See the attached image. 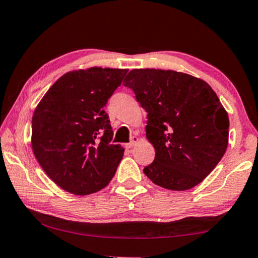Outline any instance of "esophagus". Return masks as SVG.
I'll use <instances>...</instances> for the list:
<instances>
[{"instance_id": "34e87169", "label": "esophagus", "mask_w": 258, "mask_h": 258, "mask_svg": "<svg viewBox=\"0 0 258 258\" xmlns=\"http://www.w3.org/2000/svg\"><path fill=\"white\" fill-rule=\"evenodd\" d=\"M139 140H140V139H139L138 137H133V138H132V140H131L130 144H127V148H130V149H131V148H133V147L138 144Z\"/></svg>"}]
</instances>
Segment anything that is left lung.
I'll use <instances>...</instances> for the list:
<instances>
[{"label":"left lung","instance_id":"8db88e82","mask_svg":"<svg viewBox=\"0 0 258 258\" xmlns=\"http://www.w3.org/2000/svg\"><path fill=\"white\" fill-rule=\"evenodd\" d=\"M124 86L148 112L146 137L155 159L145 174L171 190L199 185L228 145L230 121L216 93L199 78L156 69L130 71Z\"/></svg>","mask_w":258,"mask_h":258}]
</instances>
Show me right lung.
I'll list each match as a JSON object with an SVG mask.
<instances>
[{"instance_id":"right-lung-1","label":"right lung","mask_w":258,"mask_h":258,"mask_svg":"<svg viewBox=\"0 0 258 258\" xmlns=\"http://www.w3.org/2000/svg\"><path fill=\"white\" fill-rule=\"evenodd\" d=\"M126 73L110 68L68 72L35 109L32 149L48 177L69 193H95L116 173L124 148L111 144L104 107Z\"/></svg>"}]
</instances>
